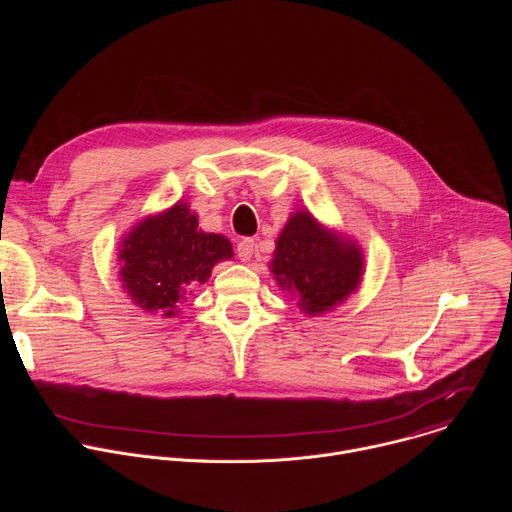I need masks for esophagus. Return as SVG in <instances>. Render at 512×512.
I'll return each instance as SVG.
<instances>
[{
    "mask_svg": "<svg viewBox=\"0 0 512 512\" xmlns=\"http://www.w3.org/2000/svg\"><path fill=\"white\" fill-rule=\"evenodd\" d=\"M253 251H255V241L253 239H243L239 241L237 245V255L241 261H249L253 257Z\"/></svg>",
    "mask_w": 512,
    "mask_h": 512,
    "instance_id": "obj_1",
    "label": "esophagus"
}]
</instances>
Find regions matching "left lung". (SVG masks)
I'll list each match as a JSON object with an SVG mask.
<instances>
[{"mask_svg": "<svg viewBox=\"0 0 512 512\" xmlns=\"http://www.w3.org/2000/svg\"><path fill=\"white\" fill-rule=\"evenodd\" d=\"M271 271L285 289L300 294L302 310L322 314L358 285L360 251L322 229L308 212H298L277 237Z\"/></svg>", "mask_w": 512, "mask_h": 512, "instance_id": "obj_1", "label": "left lung"}]
</instances>
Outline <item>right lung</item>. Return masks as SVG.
Returning <instances> with one entry per match:
<instances>
[{
  "label": "right lung",
  "instance_id": "obj_1",
  "mask_svg": "<svg viewBox=\"0 0 512 512\" xmlns=\"http://www.w3.org/2000/svg\"><path fill=\"white\" fill-rule=\"evenodd\" d=\"M231 255V243L202 233L196 214L178 202L129 233L119 251L121 277L133 304L174 316L186 291L204 283L214 263Z\"/></svg>",
  "mask_w": 512,
  "mask_h": 512
}]
</instances>
